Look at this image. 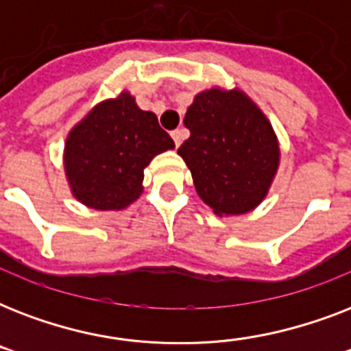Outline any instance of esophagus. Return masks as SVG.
<instances>
[{
  "instance_id": "esophagus-1",
  "label": "esophagus",
  "mask_w": 351,
  "mask_h": 351,
  "mask_svg": "<svg viewBox=\"0 0 351 351\" xmlns=\"http://www.w3.org/2000/svg\"><path fill=\"white\" fill-rule=\"evenodd\" d=\"M184 134H186V132H184V129H175V131H171V138L175 140L176 147H178V145L182 143V140H184Z\"/></svg>"
}]
</instances>
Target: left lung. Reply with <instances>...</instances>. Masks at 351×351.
Instances as JSON below:
<instances>
[{
	"instance_id": "left-lung-1",
	"label": "left lung",
	"mask_w": 351,
	"mask_h": 351,
	"mask_svg": "<svg viewBox=\"0 0 351 351\" xmlns=\"http://www.w3.org/2000/svg\"><path fill=\"white\" fill-rule=\"evenodd\" d=\"M178 147L198 197L217 215H242L267 195L278 167L271 123L242 90L209 89L195 96Z\"/></svg>"
}]
</instances>
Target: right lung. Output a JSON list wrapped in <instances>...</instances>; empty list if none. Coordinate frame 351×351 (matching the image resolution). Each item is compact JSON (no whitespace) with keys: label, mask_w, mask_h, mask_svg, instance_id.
I'll return each instance as SVG.
<instances>
[{"label":"right lung","mask_w":351,"mask_h":351,"mask_svg":"<svg viewBox=\"0 0 351 351\" xmlns=\"http://www.w3.org/2000/svg\"><path fill=\"white\" fill-rule=\"evenodd\" d=\"M173 147L156 114L142 111L123 90L98 104L69 132L63 162L73 195L100 211L127 208L142 193L149 162Z\"/></svg>","instance_id":"obj_1"}]
</instances>
